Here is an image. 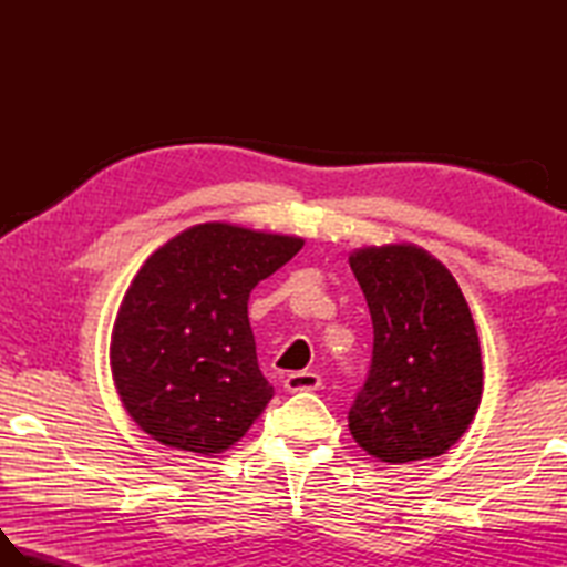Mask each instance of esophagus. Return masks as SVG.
I'll return each instance as SVG.
<instances>
[{"label": "esophagus", "instance_id": "obj_1", "mask_svg": "<svg viewBox=\"0 0 567 567\" xmlns=\"http://www.w3.org/2000/svg\"><path fill=\"white\" fill-rule=\"evenodd\" d=\"M321 388V375L319 372H309V370H299L287 375L285 380V390L287 392H315Z\"/></svg>", "mask_w": 567, "mask_h": 567}]
</instances>
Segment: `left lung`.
I'll list each match as a JSON object with an SVG mask.
<instances>
[{
	"label": "left lung",
	"mask_w": 567,
	"mask_h": 567,
	"mask_svg": "<svg viewBox=\"0 0 567 567\" xmlns=\"http://www.w3.org/2000/svg\"><path fill=\"white\" fill-rule=\"evenodd\" d=\"M348 262L375 333L348 429L382 463L443 455L473 424L483 400V353L461 287L414 244L365 246Z\"/></svg>",
	"instance_id": "left-lung-1"
}]
</instances>
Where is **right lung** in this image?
Wrapping results in <instances>:
<instances>
[{"label": "right lung", "instance_id": "right-lung-1", "mask_svg": "<svg viewBox=\"0 0 567 567\" xmlns=\"http://www.w3.org/2000/svg\"><path fill=\"white\" fill-rule=\"evenodd\" d=\"M305 240L207 221L141 265L116 311L110 365L128 416L177 451L214 455L246 436L272 400L248 297Z\"/></svg>", "mask_w": 567, "mask_h": 567}]
</instances>
